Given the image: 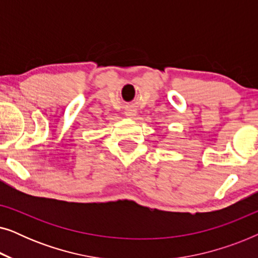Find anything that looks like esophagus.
Instances as JSON below:
<instances>
[{"label":"esophagus","instance_id":"34e87169","mask_svg":"<svg viewBox=\"0 0 258 258\" xmlns=\"http://www.w3.org/2000/svg\"><path fill=\"white\" fill-rule=\"evenodd\" d=\"M125 115L128 116V117L133 118V117H135V116H136V112L134 111V110H126V111H125Z\"/></svg>","mask_w":258,"mask_h":258}]
</instances>
